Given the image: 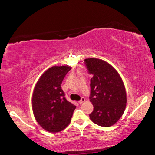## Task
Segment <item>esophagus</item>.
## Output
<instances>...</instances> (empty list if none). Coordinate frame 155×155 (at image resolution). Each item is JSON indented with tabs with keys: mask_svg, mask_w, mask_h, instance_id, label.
Returning a JSON list of instances; mask_svg holds the SVG:
<instances>
[{
	"mask_svg": "<svg viewBox=\"0 0 155 155\" xmlns=\"http://www.w3.org/2000/svg\"><path fill=\"white\" fill-rule=\"evenodd\" d=\"M85 98H84V97H82V98H81V100H79V101H78V103H79V104H82V102H85Z\"/></svg>",
	"mask_w": 155,
	"mask_h": 155,
	"instance_id": "34e87169",
	"label": "esophagus"
}]
</instances>
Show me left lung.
<instances>
[{
	"label": "left lung",
	"instance_id": "8db88e82",
	"mask_svg": "<svg viewBox=\"0 0 155 155\" xmlns=\"http://www.w3.org/2000/svg\"><path fill=\"white\" fill-rule=\"evenodd\" d=\"M90 79V100L93 111L90 118L99 126L107 127L117 122L126 107L125 87L119 74L107 62L97 58L84 60Z\"/></svg>",
	"mask_w": 155,
	"mask_h": 155
}]
</instances>
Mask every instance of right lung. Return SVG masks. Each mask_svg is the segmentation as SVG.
I'll return each mask as SVG.
<instances>
[{
    "label": "right lung",
    "mask_w": 155,
    "mask_h": 155,
    "mask_svg": "<svg viewBox=\"0 0 155 155\" xmlns=\"http://www.w3.org/2000/svg\"><path fill=\"white\" fill-rule=\"evenodd\" d=\"M70 70L68 66L50 68L41 75L34 89L32 100L34 116L46 131H62L71 121L76 106L66 100L60 86Z\"/></svg>",
    "instance_id": "right-lung-1"
}]
</instances>
